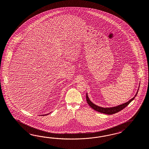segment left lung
I'll use <instances>...</instances> for the list:
<instances>
[{
  "instance_id": "8db88e82",
  "label": "left lung",
  "mask_w": 149,
  "mask_h": 149,
  "mask_svg": "<svg viewBox=\"0 0 149 149\" xmlns=\"http://www.w3.org/2000/svg\"><path fill=\"white\" fill-rule=\"evenodd\" d=\"M138 90H139V89H138ZM138 91H137L135 96L133 98H132L131 100H130L128 102H127L124 104L120 105L115 107H112V108H102V107H98V106L95 105L92 102H91V101L88 98L87 93L86 94V100H87V102L88 104L92 108L94 109L95 111H97L99 113H105V114H108V115H112L113 113L119 112L120 111L122 110V109L126 108L127 106L130 104L133 99L135 98V96L136 95L137 93H138Z\"/></svg>"
}]
</instances>
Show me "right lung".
Instances as JSON below:
<instances>
[{
    "mask_svg": "<svg viewBox=\"0 0 149 149\" xmlns=\"http://www.w3.org/2000/svg\"><path fill=\"white\" fill-rule=\"evenodd\" d=\"M44 115H43V116H44Z\"/></svg>",
    "mask_w": 149,
    "mask_h": 149,
    "instance_id": "add662e5",
    "label": "right lung"
}]
</instances>
